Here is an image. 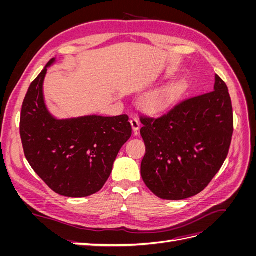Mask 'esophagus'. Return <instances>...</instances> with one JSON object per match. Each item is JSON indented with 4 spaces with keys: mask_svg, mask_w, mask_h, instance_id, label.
Masks as SVG:
<instances>
[{
    "mask_svg": "<svg viewBox=\"0 0 256 256\" xmlns=\"http://www.w3.org/2000/svg\"><path fill=\"white\" fill-rule=\"evenodd\" d=\"M130 122H131V126H132L134 134H138V129H140V127H141V122H140V120H138V118H136V116H131Z\"/></svg>",
    "mask_w": 256,
    "mask_h": 256,
    "instance_id": "1",
    "label": "esophagus"
}]
</instances>
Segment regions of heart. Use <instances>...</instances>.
I'll use <instances>...</instances> for the list:
<instances>
[{
  "label": "heart",
  "instance_id": "heart-1",
  "mask_svg": "<svg viewBox=\"0 0 256 256\" xmlns=\"http://www.w3.org/2000/svg\"><path fill=\"white\" fill-rule=\"evenodd\" d=\"M174 90H175L174 85H168V86H166L159 90L152 92L150 95L147 96L146 102L152 106H160L171 99V97L174 94Z\"/></svg>",
  "mask_w": 256,
  "mask_h": 256
}]
</instances>
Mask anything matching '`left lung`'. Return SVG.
I'll return each instance as SVG.
<instances>
[{
    "mask_svg": "<svg viewBox=\"0 0 256 256\" xmlns=\"http://www.w3.org/2000/svg\"><path fill=\"white\" fill-rule=\"evenodd\" d=\"M214 90L180 100L158 118H140L146 152L145 184L164 200H184L203 191L226 161L234 131L226 82L214 76Z\"/></svg>",
    "mask_w": 256,
    "mask_h": 256,
    "instance_id": "1",
    "label": "left lung"
}]
</instances>
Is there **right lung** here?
I'll use <instances>...</instances> for the list:
<instances>
[{
  "instance_id": "1",
  "label": "right lung",
  "mask_w": 256,
  "mask_h": 256,
  "mask_svg": "<svg viewBox=\"0 0 256 256\" xmlns=\"http://www.w3.org/2000/svg\"><path fill=\"white\" fill-rule=\"evenodd\" d=\"M30 83L22 104L20 136L30 166L60 196L94 194L109 178L116 156L132 134L128 115L56 120L44 104L47 68Z\"/></svg>"
}]
</instances>
